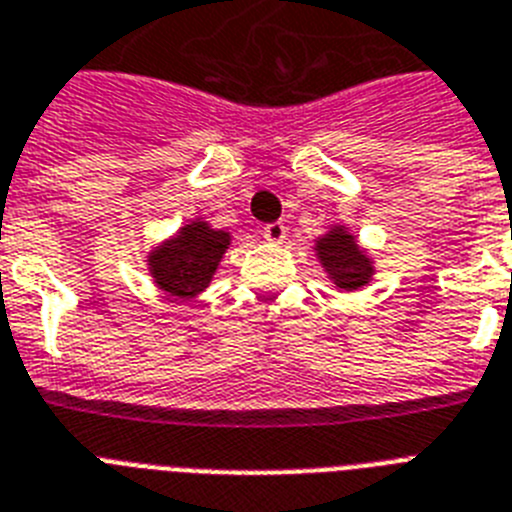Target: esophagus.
Returning <instances> with one entry per match:
<instances>
[{"mask_svg":"<svg viewBox=\"0 0 512 512\" xmlns=\"http://www.w3.org/2000/svg\"><path fill=\"white\" fill-rule=\"evenodd\" d=\"M263 239L265 242L281 244L286 239V226L281 223V220H276V223H268V226H263Z\"/></svg>","mask_w":512,"mask_h":512,"instance_id":"34e87169","label":"esophagus"}]
</instances>
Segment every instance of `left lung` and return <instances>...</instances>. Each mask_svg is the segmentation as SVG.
Returning <instances> with one entry per match:
<instances>
[{"mask_svg": "<svg viewBox=\"0 0 512 512\" xmlns=\"http://www.w3.org/2000/svg\"><path fill=\"white\" fill-rule=\"evenodd\" d=\"M318 257L328 270V276L334 278V284L344 292L360 289L371 281V260L344 228H334L331 234L318 239Z\"/></svg>", "mask_w": 512, "mask_h": 512, "instance_id": "obj_1", "label": "left lung"}]
</instances>
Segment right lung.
<instances>
[{
	"mask_svg": "<svg viewBox=\"0 0 512 512\" xmlns=\"http://www.w3.org/2000/svg\"><path fill=\"white\" fill-rule=\"evenodd\" d=\"M228 242L231 239L226 231H215L202 220L184 226L176 239H170L149 255V268L157 286L181 299L199 294L210 284Z\"/></svg>",
	"mask_w": 512,
	"mask_h": 512,
	"instance_id": "obj_1",
	"label": "right lung"
}]
</instances>
